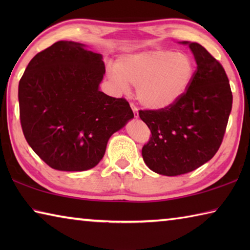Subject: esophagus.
Here are the masks:
<instances>
[{
  "mask_svg": "<svg viewBox=\"0 0 250 250\" xmlns=\"http://www.w3.org/2000/svg\"><path fill=\"white\" fill-rule=\"evenodd\" d=\"M131 109H132V111H133V116H134V118H138V117H139V110H138V108L135 107L134 104H131Z\"/></svg>",
  "mask_w": 250,
  "mask_h": 250,
  "instance_id": "obj_1",
  "label": "esophagus"
}]
</instances>
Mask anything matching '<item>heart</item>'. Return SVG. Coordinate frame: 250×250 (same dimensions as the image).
Listing matches in <instances>:
<instances>
[{"instance_id": "heart-1", "label": "heart", "mask_w": 250, "mask_h": 250, "mask_svg": "<svg viewBox=\"0 0 250 250\" xmlns=\"http://www.w3.org/2000/svg\"><path fill=\"white\" fill-rule=\"evenodd\" d=\"M195 70L188 55L151 49L121 56L116 69H108L107 76L118 91H125L128 84H132L143 107L161 110L171 107L185 95Z\"/></svg>"}]
</instances>
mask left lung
Segmentation results:
<instances>
[{
  "instance_id": "obj_1",
  "label": "left lung",
  "mask_w": 250,
  "mask_h": 250,
  "mask_svg": "<svg viewBox=\"0 0 250 250\" xmlns=\"http://www.w3.org/2000/svg\"><path fill=\"white\" fill-rule=\"evenodd\" d=\"M181 44L188 45L197 65L188 90L171 107L139 111L152 134L142 147L143 160L150 170L167 176L192 172L213 158L232 104L229 80L219 62L200 44Z\"/></svg>"
}]
</instances>
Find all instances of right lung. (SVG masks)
Instances as JSON below:
<instances>
[{"label": "right lung", "instance_id": "1", "mask_svg": "<svg viewBox=\"0 0 250 250\" xmlns=\"http://www.w3.org/2000/svg\"><path fill=\"white\" fill-rule=\"evenodd\" d=\"M103 55L59 41L29 62L19 83L21 125L29 146L58 171H86L133 118L128 101L99 90Z\"/></svg>", "mask_w": 250, "mask_h": 250}]
</instances>
